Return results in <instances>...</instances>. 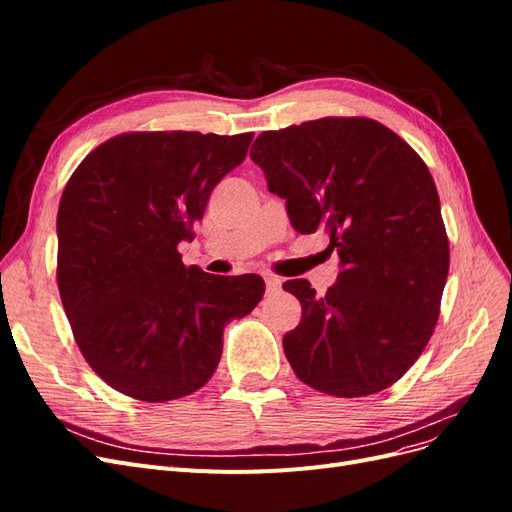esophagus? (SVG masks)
I'll return each mask as SVG.
<instances>
[{"label": "esophagus", "mask_w": 512, "mask_h": 512, "mask_svg": "<svg viewBox=\"0 0 512 512\" xmlns=\"http://www.w3.org/2000/svg\"><path fill=\"white\" fill-rule=\"evenodd\" d=\"M265 284H267V294L271 297V294H277L282 288V280L277 275H265Z\"/></svg>", "instance_id": "obj_1"}]
</instances>
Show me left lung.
<instances>
[{
	"label": "left lung",
	"instance_id": "1",
	"mask_svg": "<svg viewBox=\"0 0 512 512\" xmlns=\"http://www.w3.org/2000/svg\"><path fill=\"white\" fill-rule=\"evenodd\" d=\"M250 158L286 198L292 228L327 232L342 265L322 297L307 280L284 282L303 307L299 327L284 335L294 374L335 397L389 389L436 329L451 262L427 164L367 117L262 132Z\"/></svg>",
	"mask_w": 512,
	"mask_h": 512
}]
</instances>
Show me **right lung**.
<instances>
[{
  "instance_id": "right-lung-1",
  "label": "right lung",
  "mask_w": 512,
  "mask_h": 512,
  "mask_svg": "<svg viewBox=\"0 0 512 512\" xmlns=\"http://www.w3.org/2000/svg\"><path fill=\"white\" fill-rule=\"evenodd\" d=\"M252 138L128 132L72 173L57 211V286L76 346L115 391L151 404L198 391L226 324L265 294L260 275H211L177 252Z\"/></svg>"
}]
</instances>
